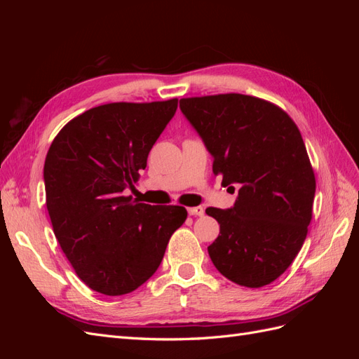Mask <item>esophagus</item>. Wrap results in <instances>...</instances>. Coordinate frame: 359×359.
Here are the masks:
<instances>
[{
    "instance_id": "1",
    "label": "esophagus",
    "mask_w": 359,
    "mask_h": 359,
    "mask_svg": "<svg viewBox=\"0 0 359 359\" xmlns=\"http://www.w3.org/2000/svg\"><path fill=\"white\" fill-rule=\"evenodd\" d=\"M189 211V214L190 215H194V217H201V215H203L205 214V211H203V208H202V206H191V208H189L187 210Z\"/></svg>"
}]
</instances>
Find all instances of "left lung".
<instances>
[{
  "label": "left lung",
  "instance_id": "obj_1",
  "mask_svg": "<svg viewBox=\"0 0 359 359\" xmlns=\"http://www.w3.org/2000/svg\"><path fill=\"white\" fill-rule=\"evenodd\" d=\"M214 157V175L235 191L231 210L206 208L220 224L208 247L214 266L233 283L262 287L290 266L309 232L316 178L302 136L277 104L245 94L180 100Z\"/></svg>",
  "mask_w": 359,
  "mask_h": 359
}]
</instances>
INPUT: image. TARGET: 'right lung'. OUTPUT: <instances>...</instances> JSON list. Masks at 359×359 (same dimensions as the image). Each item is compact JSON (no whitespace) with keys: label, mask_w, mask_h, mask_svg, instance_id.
<instances>
[{"label":"right lung","mask_w":359,"mask_h":359,"mask_svg":"<svg viewBox=\"0 0 359 359\" xmlns=\"http://www.w3.org/2000/svg\"><path fill=\"white\" fill-rule=\"evenodd\" d=\"M177 107L178 99L95 106L64 126L48 151L53 233L74 273L103 295H126L144 285L187 219L184 206L124 196Z\"/></svg>","instance_id":"right-lung-1"}]
</instances>
